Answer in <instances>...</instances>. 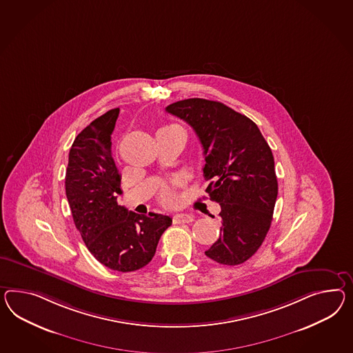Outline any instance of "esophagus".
<instances>
[{
	"label": "esophagus",
	"instance_id": "34e87169",
	"mask_svg": "<svg viewBox=\"0 0 353 353\" xmlns=\"http://www.w3.org/2000/svg\"><path fill=\"white\" fill-rule=\"evenodd\" d=\"M194 219L190 214H176L175 216H174V223H176V224H190L192 223Z\"/></svg>",
	"mask_w": 353,
	"mask_h": 353
}]
</instances>
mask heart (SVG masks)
Segmentation results:
<instances>
[{
    "mask_svg": "<svg viewBox=\"0 0 353 353\" xmlns=\"http://www.w3.org/2000/svg\"><path fill=\"white\" fill-rule=\"evenodd\" d=\"M176 127V125H168V127L161 128V129H165V128H172ZM163 199L165 202H168V203H170L172 199H174V194H172V190L170 188H163Z\"/></svg>",
    "mask_w": 353,
    "mask_h": 353,
    "instance_id": "heart-1",
    "label": "heart"
}]
</instances>
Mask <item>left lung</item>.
I'll return each mask as SVG.
<instances>
[{
    "mask_svg": "<svg viewBox=\"0 0 353 353\" xmlns=\"http://www.w3.org/2000/svg\"><path fill=\"white\" fill-rule=\"evenodd\" d=\"M166 111L193 128L203 148L206 192L221 211L220 236L206 256L239 265L260 248L272 225L278 181L272 150L251 119L224 103L188 99Z\"/></svg>",
    "mask_w": 353,
    "mask_h": 353,
    "instance_id": "left-lung-1",
    "label": "left lung"
}]
</instances>
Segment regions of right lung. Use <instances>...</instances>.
<instances>
[{
  "label": "right lung",
  "mask_w": 353,
  "mask_h": 353,
  "mask_svg": "<svg viewBox=\"0 0 353 353\" xmlns=\"http://www.w3.org/2000/svg\"><path fill=\"white\" fill-rule=\"evenodd\" d=\"M112 109L84 128L72 142L65 190L74 224L97 261L111 270L134 272L152 260L172 217L139 215L118 203V168L111 134L119 117Z\"/></svg>",
  "instance_id": "obj_1"
}]
</instances>
